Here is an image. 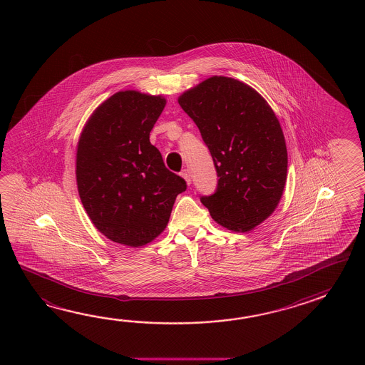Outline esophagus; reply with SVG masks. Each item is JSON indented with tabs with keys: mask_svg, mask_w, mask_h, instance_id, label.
<instances>
[{
	"mask_svg": "<svg viewBox=\"0 0 365 365\" xmlns=\"http://www.w3.org/2000/svg\"><path fill=\"white\" fill-rule=\"evenodd\" d=\"M181 176L185 179L186 182L187 184H190L192 182V175H190V171L189 170H182V172H181Z\"/></svg>",
	"mask_w": 365,
	"mask_h": 365,
	"instance_id": "obj_1",
	"label": "esophagus"
}]
</instances>
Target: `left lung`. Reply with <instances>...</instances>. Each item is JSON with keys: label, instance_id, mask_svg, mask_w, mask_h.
Segmentation results:
<instances>
[{"label": "left lung", "instance_id": "obj_1", "mask_svg": "<svg viewBox=\"0 0 365 365\" xmlns=\"http://www.w3.org/2000/svg\"><path fill=\"white\" fill-rule=\"evenodd\" d=\"M179 104L198 126L217 170V189L201 195L219 225L247 232L278 206L287 176L279 121L252 87L211 77L182 93Z\"/></svg>", "mask_w": 365, "mask_h": 365}]
</instances>
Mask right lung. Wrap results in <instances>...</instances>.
Returning <instances> with one entry per match:
<instances>
[{"mask_svg":"<svg viewBox=\"0 0 365 365\" xmlns=\"http://www.w3.org/2000/svg\"><path fill=\"white\" fill-rule=\"evenodd\" d=\"M165 106L162 96L121 91L90 117L77 151L81 201L104 236L142 247L163 232L186 181L164 165L150 132Z\"/></svg>","mask_w":365,"mask_h":365,"instance_id":"right-lung-1","label":"right lung"}]
</instances>
